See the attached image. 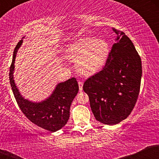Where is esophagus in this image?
Listing matches in <instances>:
<instances>
[{"label": "esophagus", "instance_id": "obj_1", "mask_svg": "<svg viewBox=\"0 0 159 159\" xmlns=\"http://www.w3.org/2000/svg\"><path fill=\"white\" fill-rule=\"evenodd\" d=\"M78 86H79V90H83V82L78 81Z\"/></svg>", "mask_w": 159, "mask_h": 159}]
</instances>
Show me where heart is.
<instances>
[{"label":"heart","instance_id":"b5f03b06","mask_svg":"<svg viewBox=\"0 0 159 159\" xmlns=\"http://www.w3.org/2000/svg\"><path fill=\"white\" fill-rule=\"evenodd\" d=\"M109 54L110 45L106 40L90 36L74 42L66 50L67 57L76 62L78 72L85 76L99 72L106 64Z\"/></svg>","mask_w":159,"mask_h":159}]
</instances>
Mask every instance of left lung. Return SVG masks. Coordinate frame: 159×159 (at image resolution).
<instances>
[{"instance_id":"obj_1","label":"left lung","mask_w":159,"mask_h":159,"mask_svg":"<svg viewBox=\"0 0 159 159\" xmlns=\"http://www.w3.org/2000/svg\"><path fill=\"white\" fill-rule=\"evenodd\" d=\"M116 34L106 64L102 70L84 82L95 118L108 125L126 119L134 108L142 76L141 60L132 42L123 32Z\"/></svg>"}]
</instances>
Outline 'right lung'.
Returning <instances> with one entry per match:
<instances>
[{
  "label": "right lung",
  "instance_id": "1",
  "mask_svg": "<svg viewBox=\"0 0 159 159\" xmlns=\"http://www.w3.org/2000/svg\"><path fill=\"white\" fill-rule=\"evenodd\" d=\"M18 43L13 52L10 69V82L16 102L23 114L38 126L52 132L60 130L66 124L72 100L78 92V82L75 78L58 83L52 94L41 102H33L21 94L14 81L15 61L23 39Z\"/></svg>",
  "mask_w": 159,
  "mask_h": 159
}]
</instances>
